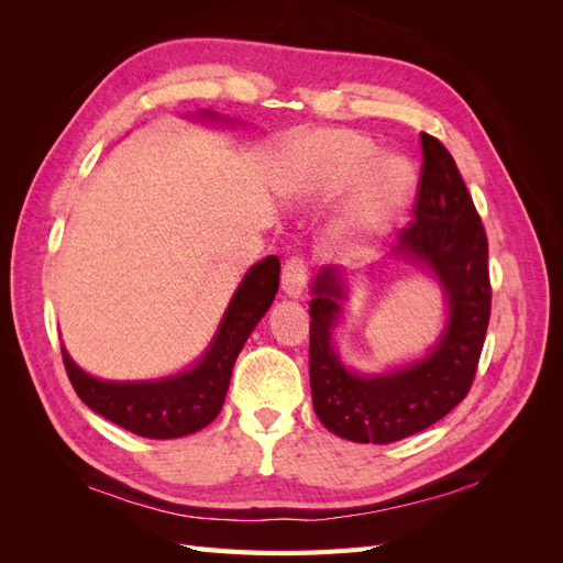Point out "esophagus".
Here are the masks:
<instances>
[{
  "instance_id": "esophagus-1",
  "label": "esophagus",
  "mask_w": 563,
  "mask_h": 563,
  "mask_svg": "<svg viewBox=\"0 0 563 563\" xmlns=\"http://www.w3.org/2000/svg\"><path fill=\"white\" fill-rule=\"evenodd\" d=\"M305 282H308V261L302 255H294L284 263L282 269V288L286 296L298 298L305 288Z\"/></svg>"
}]
</instances>
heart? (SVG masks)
Here are the masks:
<instances>
[{
    "mask_svg": "<svg viewBox=\"0 0 563 563\" xmlns=\"http://www.w3.org/2000/svg\"><path fill=\"white\" fill-rule=\"evenodd\" d=\"M364 135L321 131L305 141L286 168V190L298 195H335L356 185L352 216L356 225L380 228L399 211L416 185L413 166L401 157L376 159Z\"/></svg>",
    "mask_w": 563,
    "mask_h": 563,
    "instance_id": "obj_1",
    "label": "heart"
}]
</instances>
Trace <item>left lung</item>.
Listing matches in <instances>:
<instances>
[{
    "mask_svg": "<svg viewBox=\"0 0 563 563\" xmlns=\"http://www.w3.org/2000/svg\"><path fill=\"white\" fill-rule=\"evenodd\" d=\"M422 168L413 220L395 253L428 265L449 302V321L432 352L383 376L347 371L331 345L345 300L343 272L323 267L310 300V387L323 428L356 444H391L430 428L467 397L490 319L488 240L451 152L420 133Z\"/></svg>",
    "mask_w": 563,
    "mask_h": 563,
    "instance_id": "8db88e82",
    "label": "left lung"
}]
</instances>
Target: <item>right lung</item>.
I'll use <instances>...</instances> for the list:
<instances>
[{"instance_id": "right-lung-1", "label": "right lung", "mask_w": 563, "mask_h": 563, "mask_svg": "<svg viewBox=\"0 0 563 563\" xmlns=\"http://www.w3.org/2000/svg\"><path fill=\"white\" fill-rule=\"evenodd\" d=\"M277 288L279 258L267 255L246 272L207 354L178 376L145 383L98 380L84 373L60 347L67 378L91 411L133 434L147 439L192 434L213 422L223 408L236 356L275 300Z\"/></svg>"}]
</instances>
